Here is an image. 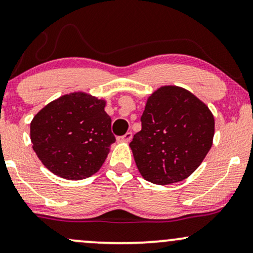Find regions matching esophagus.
Here are the masks:
<instances>
[{
    "label": "esophagus",
    "mask_w": 253,
    "mask_h": 253,
    "mask_svg": "<svg viewBox=\"0 0 253 253\" xmlns=\"http://www.w3.org/2000/svg\"><path fill=\"white\" fill-rule=\"evenodd\" d=\"M130 139H132V133L127 132L126 134H125V135L118 137V141H119V142H129Z\"/></svg>",
    "instance_id": "obj_1"
}]
</instances>
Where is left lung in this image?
Masks as SVG:
<instances>
[{
  "label": "left lung",
  "instance_id": "left-lung-1",
  "mask_svg": "<svg viewBox=\"0 0 253 253\" xmlns=\"http://www.w3.org/2000/svg\"><path fill=\"white\" fill-rule=\"evenodd\" d=\"M141 126L129 147L141 176L160 185L190 176L211 148L215 133L209 107L188 89L171 85L149 95Z\"/></svg>",
  "mask_w": 253,
  "mask_h": 253
}]
</instances>
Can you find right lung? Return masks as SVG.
I'll return each instance as SVG.
<instances>
[{
	"instance_id": "add662e5",
	"label": "right lung",
	"mask_w": 253,
	"mask_h": 253,
	"mask_svg": "<svg viewBox=\"0 0 253 253\" xmlns=\"http://www.w3.org/2000/svg\"><path fill=\"white\" fill-rule=\"evenodd\" d=\"M105 106L103 99L73 92L42 108L30 124L33 148L42 164L66 180L95 174L116 141Z\"/></svg>"
}]
</instances>
